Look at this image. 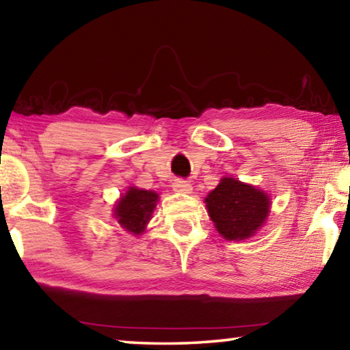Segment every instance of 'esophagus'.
Here are the masks:
<instances>
[{"mask_svg":"<svg viewBox=\"0 0 350 350\" xmlns=\"http://www.w3.org/2000/svg\"><path fill=\"white\" fill-rule=\"evenodd\" d=\"M173 189H174L176 193H180V194H188V193H191L193 187L189 185V183H188L187 180L177 179V180H174V183H173Z\"/></svg>","mask_w":350,"mask_h":350,"instance_id":"34e87169","label":"esophagus"}]
</instances>
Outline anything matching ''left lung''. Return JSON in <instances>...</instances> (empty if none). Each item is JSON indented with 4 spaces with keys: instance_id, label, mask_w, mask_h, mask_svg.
Returning a JSON list of instances; mask_svg holds the SVG:
<instances>
[{
    "instance_id": "obj_1",
    "label": "left lung",
    "mask_w": 350,
    "mask_h": 350,
    "mask_svg": "<svg viewBox=\"0 0 350 350\" xmlns=\"http://www.w3.org/2000/svg\"><path fill=\"white\" fill-rule=\"evenodd\" d=\"M206 210L219 234L242 241L262 227L270 211V196L259 188L233 177H224L205 198Z\"/></svg>"
}]
</instances>
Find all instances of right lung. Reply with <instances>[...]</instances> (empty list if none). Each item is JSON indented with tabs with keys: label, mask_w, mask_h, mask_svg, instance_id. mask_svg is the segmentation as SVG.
Segmentation results:
<instances>
[{
	"label": "right lung",
	"mask_w": 350,
	"mask_h": 350,
	"mask_svg": "<svg viewBox=\"0 0 350 350\" xmlns=\"http://www.w3.org/2000/svg\"><path fill=\"white\" fill-rule=\"evenodd\" d=\"M159 194L150 189L129 187L128 191L118 199L114 206V217L117 222L131 234L139 236L145 232L154 208H156Z\"/></svg>",
	"instance_id": "obj_1"
}]
</instances>
